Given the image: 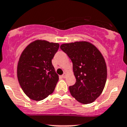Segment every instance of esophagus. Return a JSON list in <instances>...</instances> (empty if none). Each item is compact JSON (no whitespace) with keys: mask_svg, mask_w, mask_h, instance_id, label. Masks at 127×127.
I'll list each match as a JSON object with an SVG mask.
<instances>
[{"mask_svg":"<svg viewBox=\"0 0 127 127\" xmlns=\"http://www.w3.org/2000/svg\"><path fill=\"white\" fill-rule=\"evenodd\" d=\"M66 73H64L63 75H62V77L63 78H66Z\"/></svg>","mask_w":127,"mask_h":127,"instance_id":"obj_1","label":"esophagus"}]
</instances>
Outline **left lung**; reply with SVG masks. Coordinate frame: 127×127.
<instances>
[{
	"label": "left lung",
	"instance_id": "left-lung-1",
	"mask_svg": "<svg viewBox=\"0 0 127 127\" xmlns=\"http://www.w3.org/2000/svg\"><path fill=\"white\" fill-rule=\"evenodd\" d=\"M61 49L73 63L76 83L69 87L71 96L80 103L90 104L101 95L107 80V66L102 54L87 41L63 44Z\"/></svg>",
	"mask_w": 127,
	"mask_h": 127
}]
</instances>
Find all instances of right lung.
Masks as SVG:
<instances>
[{"label": "right lung", "instance_id": "1", "mask_svg": "<svg viewBox=\"0 0 127 127\" xmlns=\"http://www.w3.org/2000/svg\"><path fill=\"white\" fill-rule=\"evenodd\" d=\"M59 44L36 40L26 46L17 65L18 82L25 95L34 101H41L54 92L59 81L52 59Z\"/></svg>", "mask_w": 127, "mask_h": 127}]
</instances>
